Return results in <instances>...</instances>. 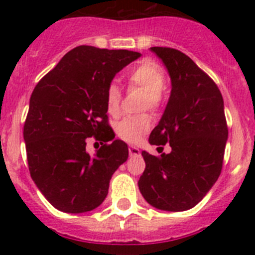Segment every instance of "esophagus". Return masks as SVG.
Wrapping results in <instances>:
<instances>
[{"mask_svg": "<svg viewBox=\"0 0 255 255\" xmlns=\"http://www.w3.org/2000/svg\"><path fill=\"white\" fill-rule=\"evenodd\" d=\"M129 153H130V155H139V154H140V150H139V148L132 147V145H130V147H129Z\"/></svg>", "mask_w": 255, "mask_h": 255, "instance_id": "obj_1", "label": "esophagus"}]
</instances>
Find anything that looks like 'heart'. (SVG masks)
Returning <instances> with one entry per match:
<instances>
[{
    "instance_id": "heart-1",
    "label": "heart",
    "mask_w": 255,
    "mask_h": 255,
    "mask_svg": "<svg viewBox=\"0 0 255 255\" xmlns=\"http://www.w3.org/2000/svg\"><path fill=\"white\" fill-rule=\"evenodd\" d=\"M129 83L145 92V107L155 110L161 103V92L166 85V75L158 64L143 61L129 74ZM121 92L116 84H110L106 91V107L108 114L116 116L120 112ZM152 121L148 115L124 117L115 126L117 136L128 143H138L149 131Z\"/></svg>"
}]
</instances>
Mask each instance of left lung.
<instances>
[{"label": "left lung", "instance_id": "left-lung-1", "mask_svg": "<svg viewBox=\"0 0 255 255\" xmlns=\"http://www.w3.org/2000/svg\"><path fill=\"white\" fill-rule=\"evenodd\" d=\"M150 51L170 74L171 94L149 143L170 144L171 152L161 157L141 152L145 170L139 190L154 208L188 211L206 197L222 170L229 135L224 98L216 83L185 53L168 47Z\"/></svg>", "mask_w": 255, "mask_h": 255}]
</instances>
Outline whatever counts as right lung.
Wrapping results in <instances>:
<instances>
[{
  "label": "right lung",
  "instance_id": "1",
  "mask_svg": "<svg viewBox=\"0 0 255 255\" xmlns=\"http://www.w3.org/2000/svg\"><path fill=\"white\" fill-rule=\"evenodd\" d=\"M139 57L128 49L79 46L35 85L24 125L26 158L33 181L58 211L84 213L101 206L112 175L129 157L108 125L106 91ZM91 136L105 141L94 156L85 149Z\"/></svg>",
  "mask_w": 255,
  "mask_h": 255
}]
</instances>
